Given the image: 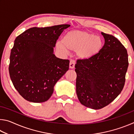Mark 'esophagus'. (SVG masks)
I'll list each match as a JSON object with an SVG mask.
<instances>
[{
    "label": "esophagus",
    "mask_w": 134,
    "mask_h": 134,
    "mask_svg": "<svg viewBox=\"0 0 134 134\" xmlns=\"http://www.w3.org/2000/svg\"><path fill=\"white\" fill-rule=\"evenodd\" d=\"M75 64H76V62L74 60H71L70 62V64H69V67L70 69H74V67H75Z\"/></svg>",
    "instance_id": "obj_1"
}]
</instances>
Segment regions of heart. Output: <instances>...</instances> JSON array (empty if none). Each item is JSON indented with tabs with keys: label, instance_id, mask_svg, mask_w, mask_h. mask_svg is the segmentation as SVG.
<instances>
[{
	"label": "heart",
	"instance_id": "1",
	"mask_svg": "<svg viewBox=\"0 0 134 134\" xmlns=\"http://www.w3.org/2000/svg\"><path fill=\"white\" fill-rule=\"evenodd\" d=\"M57 48L66 53L67 49L76 51L79 58L89 60L98 54L103 47V41L99 36L83 31H71L57 43Z\"/></svg>",
	"mask_w": 134,
	"mask_h": 134
}]
</instances>
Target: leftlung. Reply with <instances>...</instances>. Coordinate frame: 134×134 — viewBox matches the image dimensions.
<instances>
[{"label": "left lung", "instance_id": "8db88e82", "mask_svg": "<svg viewBox=\"0 0 134 134\" xmlns=\"http://www.w3.org/2000/svg\"><path fill=\"white\" fill-rule=\"evenodd\" d=\"M101 34L105 44L100 53L89 60H78L75 65L77 97L93 109L105 107L121 93L129 64L121 42L113 35Z\"/></svg>", "mask_w": 134, "mask_h": 134}]
</instances>
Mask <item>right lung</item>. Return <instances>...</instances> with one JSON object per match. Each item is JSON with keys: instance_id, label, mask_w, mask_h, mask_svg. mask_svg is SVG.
Segmentation results:
<instances>
[{"instance_id": "add662e5", "label": "right lung", "mask_w": 134, "mask_h": 134, "mask_svg": "<svg viewBox=\"0 0 134 134\" xmlns=\"http://www.w3.org/2000/svg\"><path fill=\"white\" fill-rule=\"evenodd\" d=\"M69 26L33 27L16 38L9 71L15 88L26 100H48L56 83L69 70L70 61L57 57L54 48L59 36Z\"/></svg>"}]
</instances>
